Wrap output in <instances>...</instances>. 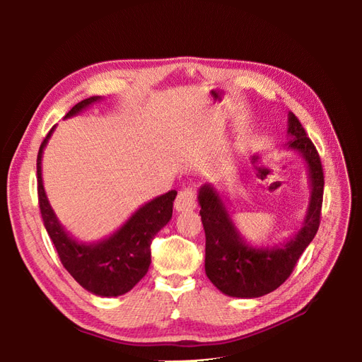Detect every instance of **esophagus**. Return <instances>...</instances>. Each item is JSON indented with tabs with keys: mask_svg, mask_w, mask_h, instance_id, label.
<instances>
[{
	"mask_svg": "<svg viewBox=\"0 0 362 362\" xmlns=\"http://www.w3.org/2000/svg\"><path fill=\"white\" fill-rule=\"evenodd\" d=\"M175 211H188L196 209V191L193 188L182 189L174 202Z\"/></svg>",
	"mask_w": 362,
	"mask_h": 362,
	"instance_id": "obj_1",
	"label": "esophagus"
}]
</instances>
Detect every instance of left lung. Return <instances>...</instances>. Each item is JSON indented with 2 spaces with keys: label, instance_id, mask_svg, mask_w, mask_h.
Returning <instances> with one entry per match:
<instances>
[{
  "label": "left lung",
  "instance_id": "8db88e82",
  "mask_svg": "<svg viewBox=\"0 0 362 362\" xmlns=\"http://www.w3.org/2000/svg\"><path fill=\"white\" fill-rule=\"evenodd\" d=\"M289 141L284 148L298 152L308 169L311 196L308 210L297 232L272 247H257L244 240L230 216L219 191L205 183L197 194L205 230V274L230 297L255 298L288 280L298 258L314 240L320 224L324 199V169L313 141L294 113H288Z\"/></svg>",
  "mask_w": 362,
  "mask_h": 362
}]
</instances>
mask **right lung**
<instances>
[{
	"label": "right lung",
	"instance_id": "right-lung-1",
	"mask_svg": "<svg viewBox=\"0 0 362 362\" xmlns=\"http://www.w3.org/2000/svg\"><path fill=\"white\" fill-rule=\"evenodd\" d=\"M91 96L76 104L65 118L76 117L91 104L101 101ZM54 126L43 140L37 156V191L43 224L56 247L64 267L83 289L99 297L126 294L146 275L151 264V243L173 218L177 191L171 189L141 205L117 232L96 243H82L60 224L46 197L42 179V157L54 132Z\"/></svg>",
	"mask_w": 362,
	"mask_h": 362
}]
</instances>
